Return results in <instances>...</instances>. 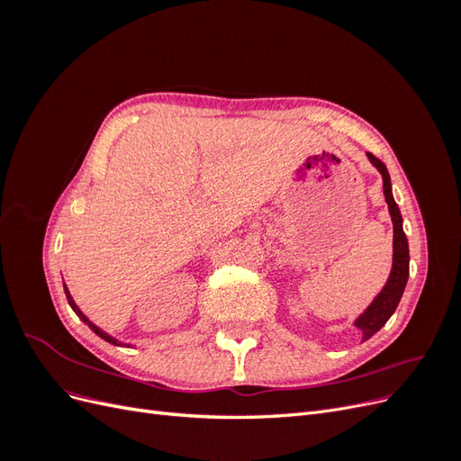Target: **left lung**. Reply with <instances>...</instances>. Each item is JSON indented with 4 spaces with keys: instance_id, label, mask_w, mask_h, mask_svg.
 I'll use <instances>...</instances> for the list:
<instances>
[{
    "instance_id": "8db88e82",
    "label": "left lung",
    "mask_w": 461,
    "mask_h": 461,
    "mask_svg": "<svg viewBox=\"0 0 461 461\" xmlns=\"http://www.w3.org/2000/svg\"><path fill=\"white\" fill-rule=\"evenodd\" d=\"M367 159L383 176V192H384V200L388 203L390 219H393L394 236H393V269H390L386 283L379 290V294L371 300L367 308L354 319V327L361 332V342L369 340L375 332H379L390 319V315L396 312L410 276V246H408L406 232H403V225H402L403 219L400 213V207L393 196L390 175L386 171V165L376 159L375 156H371V153H367Z\"/></svg>"
}]
</instances>
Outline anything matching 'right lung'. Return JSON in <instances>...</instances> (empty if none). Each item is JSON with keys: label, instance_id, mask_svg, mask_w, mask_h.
Here are the masks:
<instances>
[{"label": "right lung", "instance_id": "add662e5", "mask_svg": "<svg viewBox=\"0 0 461 461\" xmlns=\"http://www.w3.org/2000/svg\"><path fill=\"white\" fill-rule=\"evenodd\" d=\"M63 288H65V296H67V302H68V305H71V308H73V312L80 317V321H82V323H86L95 334H97V337H100V339H104L105 342H109V344H115V346H129L131 348V344H124V342H121V340H117L115 337H111V334H107L104 329H100V327H97L95 323H92V321L85 315V313H82L80 312V308H78V305H77V302L73 300V296H71V292H68V288H67V285L63 283Z\"/></svg>", "mask_w": 461, "mask_h": 461}]
</instances>
